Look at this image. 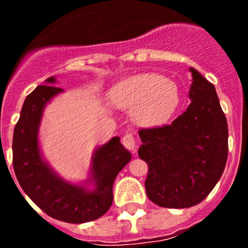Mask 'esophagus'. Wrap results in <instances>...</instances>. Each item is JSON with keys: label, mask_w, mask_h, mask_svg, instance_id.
<instances>
[{"label": "esophagus", "mask_w": 248, "mask_h": 248, "mask_svg": "<svg viewBox=\"0 0 248 248\" xmlns=\"http://www.w3.org/2000/svg\"><path fill=\"white\" fill-rule=\"evenodd\" d=\"M135 143H137V140H135V137L131 133H126L122 139V144L125 146L128 150H135Z\"/></svg>", "instance_id": "obj_1"}]
</instances>
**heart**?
Here are the masks:
<instances>
[{"mask_svg": "<svg viewBox=\"0 0 248 248\" xmlns=\"http://www.w3.org/2000/svg\"><path fill=\"white\" fill-rule=\"evenodd\" d=\"M114 105L133 109V119L144 126L164 124L180 104L176 83L155 73H139L123 79L109 92Z\"/></svg>", "mask_w": 248, "mask_h": 248, "instance_id": "b5f03b06", "label": "heart"}]
</instances>
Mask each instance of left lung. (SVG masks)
Returning <instances> with one entry per match:
<instances>
[{
    "mask_svg": "<svg viewBox=\"0 0 248 248\" xmlns=\"http://www.w3.org/2000/svg\"><path fill=\"white\" fill-rule=\"evenodd\" d=\"M191 103L171 124L140 129V159L148 164L149 200L185 209L207 198L220 180L229 153V128L214 84L190 68Z\"/></svg>",
    "mask_w": 248,
    "mask_h": 248,
    "instance_id": "1",
    "label": "left lung"
}]
</instances>
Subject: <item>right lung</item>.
<instances>
[{"label":"right lung","instance_id":"obj_1","mask_svg":"<svg viewBox=\"0 0 248 248\" xmlns=\"http://www.w3.org/2000/svg\"><path fill=\"white\" fill-rule=\"evenodd\" d=\"M54 82L53 77L47 79V84ZM61 92L62 88L53 85H38L27 95L13 131V170L22 190L48 216L69 223L89 222L102 217L111 206L114 180L131 154L118 137L100 146L92 163L94 190L57 176L41 156L37 134L45 105Z\"/></svg>","mask_w":248,"mask_h":248}]
</instances>
